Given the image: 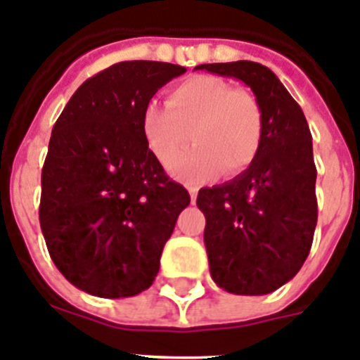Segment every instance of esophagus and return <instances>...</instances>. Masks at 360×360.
I'll return each mask as SVG.
<instances>
[{"instance_id": "34e87169", "label": "esophagus", "mask_w": 360, "mask_h": 360, "mask_svg": "<svg viewBox=\"0 0 360 360\" xmlns=\"http://www.w3.org/2000/svg\"><path fill=\"white\" fill-rule=\"evenodd\" d=\"M189 195H191V202L195 203L196 202V196H198V187L191 186L189 187Z\"/></svg>"}]
</instances>
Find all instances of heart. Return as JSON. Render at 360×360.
I'll return each instance as SVG.
<instances>
[{
    "label": "heart",
    "instance_id": "heart-1",
    "mask_svg": "<svg viewBox=\"0 0 360 360\" xmlns=\"http://www.w3.org/2000/svg\"><path fill=\"white\" fill-rule=\"evenodd\" d=\"M146 144L169 165L191 138L197 144L173 164L176 176L202 182L224 171L236 176L259 155L265 113L252 91L212 75H195L167 91L165 110L149 104L142 115Z\"/></svg>",
    "mask_w": 360,
    "mask_h": 360
}]
</instances>
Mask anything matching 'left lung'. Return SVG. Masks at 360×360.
I'll return each instance as SVG.
<instances>
[{
  "mask_svg": "<svg viewBox=\"0 0 360 360\" xmlns=\"http://www.w3.org/2000/svg\"><path fill=\"white\" fill-rule=\"evenodd\" d=\"M196 70L249 86L265 113L259 155L221 186L200 189L203 241L219 288L265 295L290 281L310 252L317 225L311 135L304 113L276 73L252 61L200 65Z\"/></svg>",
  "mask_w": 360,
  "mask_h": 360,
  "instance_id": "1",
  "label": "left lung"
}]
</instances>
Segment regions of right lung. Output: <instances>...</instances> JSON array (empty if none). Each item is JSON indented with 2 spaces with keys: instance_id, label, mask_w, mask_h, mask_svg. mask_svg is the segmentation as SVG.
Here are the masks:
<instances>
[{
  "instance_id": "obj_1",
  "label": "right lung",
  "mask_w": 360,
  "mask_h": 360,
  "mask_svg": "<svg viewBox=\"0 0 360 360\" xmlns=\"http://www.w3.org/2000/svg\"><path fill=\"white\" fill-rule=\"evenodd\" d=\"M184 72L171 63H117L82 82L53 124L41 231L59 272L88 294L131 297L151 287L189 205L142 133L153 95Z\"/></svg>"
}]
</instances>
